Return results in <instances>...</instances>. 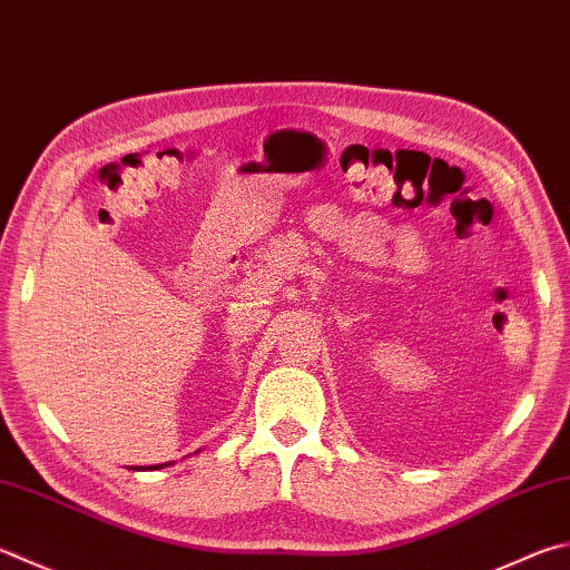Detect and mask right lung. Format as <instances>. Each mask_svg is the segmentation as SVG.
Listing matches in <instances>:
<instances>
[{
  "label": "right lung",
  "instance_id": "add662e5",
  "mask_svg": "<svg viewBox=\"0 0 570 570\" xmlns=\"http://www.w3.org/2000/svg\"><path fill=\"white\" fill-rule=\"evenodd\" d=\"M164 465H171V461L169 463H159V465H134V471H157V469H164Z\"/></svg>",
  "mask_w": 570,
  "mask_h": 570
}]
</instances>
